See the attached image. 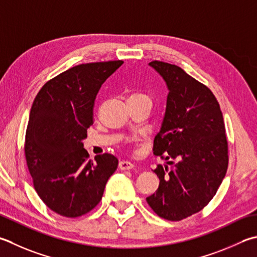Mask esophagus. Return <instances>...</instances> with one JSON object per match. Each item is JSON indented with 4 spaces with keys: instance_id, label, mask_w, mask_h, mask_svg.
I'll return each instance as SVG.
<instances>
[{
    "instance_id": "1",
    "label": "esophagus",
    "mask_w": 257,
    "mask_h": 257,
    "mask_svg": "<svg viewBox=\"0 0 257 257\" xmlns=\"http://www.w3.org/2000/svg\"><path fill=\"white\" fill-rule=\"evenodd\" d=\"M119 168L121 170H129L134 168V164L132 162H128V160H121L119 163Z\"/></svg>"
}]
</instances>
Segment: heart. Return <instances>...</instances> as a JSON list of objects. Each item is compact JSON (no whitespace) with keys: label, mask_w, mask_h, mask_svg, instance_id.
<instances>
[{"label":"heart","mask_w":257,"mask_h":257,"mask_svg":"<svg viewBox=\"0 0 257 257\" xmlns=\"http://www.w3.org/2000/svg\"><path fill=\"white\" fill-rule=\"evenodd\" d=\"M139 97H147V95H145L143 93H134V94L130 95L129 98H139Z\"/></svg>","instance_id":"obj_1"}]
</instances>
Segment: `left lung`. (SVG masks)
Instances as JSON below:
<instances>
[{"mask_svg": "<svg viewBox=\"0 0 257 257\" xmlns=\"http://www.w3.org/2000/svg\"><path fill=\"white\" fill-rule=\"evenodd\" d=\"M149 65L168 90L154 155L173 160L154 170L159 187L146 200L160 217L182 220L212 200L227 172L223 113L213 92L182 68L162 61Z\"/></svg>", "mask_w": 257, "mask_h": 257, "instance_id": "obj_1", "label": "left lung"}]
</instances>
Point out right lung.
Listing matches in <instances>:
<instances>
[{
  "mask_svg": "<svg viewBox=\"0 0 257 257\" xmlns=\"http://www.w3.org/2000/svg\"><path fill=\"white\" fill-rule=\"evenodd\" d=\"M123 61L79 64L45 83L35 97L25 134V158L34 188L59 215L79 217L99 204L118 167L113 155L88 160L83 148L93 124L99 89Z\"/></svg>",
  "mask_w": 257,
  "mask_h": 257,
  "instance_id": "add662e5",
  "label": "right lung"
}]
</instances>
